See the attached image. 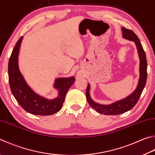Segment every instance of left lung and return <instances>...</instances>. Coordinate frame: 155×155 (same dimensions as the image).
<instances>
[{"label":"left lung","mask_w":155,"mask_h":155,"mask_svg":"<svg viewBox=\"0 0 155 155\" xmlns=\"http://www.w3.org/2000/svg\"><path fill=\"white\" fill-rule=\"evenodd\" d=\"M122 31L123 38L131 41H134L136 45L140 61V79L137 88L133 92V94H131L129 96L125 98V99L118 101V102L110 105H102L94 102L89 95L90 86L88 84L86 90V97L89 104L97 112L106 115L120 114L133 108L134 106L137 104L140 95L142 94L146 85V78H147V61H146L145 51L143 49L141 43H140V41L139 40L137 36L132 30L123 27Z\"/></svg>","instance_id":"8db88e82"}]
</instances>
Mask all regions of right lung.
<instances>
[{
  "label": "right lung",
  "instance_id": "1",
  "mask_svg": "<svg viewBox=\"0 0 155 155\" xmlns=\"http://www.w3.org/2000/svg\"><path fill=\"white\" fill-rule=\"evenodd\" d=\"M23 37L17 42L11 53L8 66L9 81L11 92L19 104L25 110L35 115H51L62 107L66 95L70 87L74 83V78H57L54 87L58 89L59 95L53 100H47L39 96L27 85L18 67V55Z\"/></svg>",
  "mask_w": 155,
  "mask_h": 155
}]
</instances>
